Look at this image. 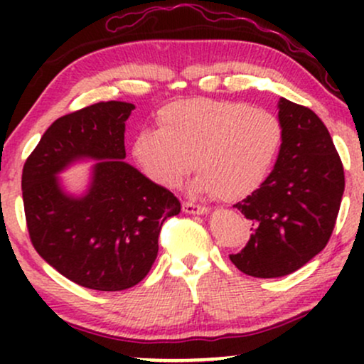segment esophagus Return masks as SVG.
Segmentation results:
<instances>
[{"label": "esophagus", "instance_id": "1", "mask_svg": "<svg viewBox=\"0 0 364 364\" xmlns=\"http://www.w3.org/2000/svg\"><path fill=\"white\" fill-rule=\"evenodd\" d=\"M183 212H186V214H205L208 208L195 202H183Z\"/></svg>", "mask_w": 364, "mask_h": 364}]
</instances>
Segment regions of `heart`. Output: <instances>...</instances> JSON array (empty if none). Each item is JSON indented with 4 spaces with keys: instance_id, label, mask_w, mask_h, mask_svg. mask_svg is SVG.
<instances>
[{
    "instance_id": "obj_1",
    "label": "heart",
    "mask_w": 364,
    "mask_h": 364,
    "mask_svg": "<svg viewBox=\"0 0 364 364\" xmlns=\"http://www.w3.org/2000/svg\"><path fill=\"white\" fill-rule=\"evenodd\" d=\"M161 129H141L133 157L157 185L178 188L191 169L195 188L223 200L243 198L262 185L282 141L274 112L237 101L188 99L159 112Z\"/></svg>"
}]
</instances>
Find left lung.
<instances>
[{
  "label": "left lung",
  "mask_w": 364,
  "mask_h": 364,
  "mask_svg": "<svg viewBox=\"0 0 364 364\" xmlns=\"http://www.w3.org/2000/svg\"><path fill=\"white\" fill-rule=\"evenodd\" d=\"M282 144L270 176L236 203L252 236L229 258L246 275L282 277L328 243L344 193V168L327 127L310 107L279 102Z\"/></svg>",
  "instance_id": "1"
}]
</instances>
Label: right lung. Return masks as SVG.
<instances>
[{"instance_id":"right-lung-1","label":"right lung","mask_w":364,"mask_h":364,"mask_svg":"<svg viewBox=\"0 0 364 364\" xmlns=\"http://www.w3.org/2000/svg\"><path fill=\"white\" fill-rule=\"evenodd\" d=\"M135 106L97 102L61 116L46 129L22 171L28 236L61 275L95 291H123L149 274L159 235L181 203L123 162L124 121ZM80 156L97 158L90 193L73 199L55 173Z\"/></svg>"}]
</instances>
